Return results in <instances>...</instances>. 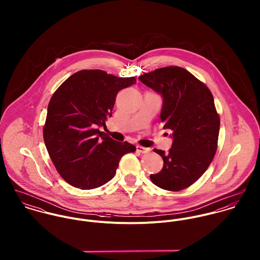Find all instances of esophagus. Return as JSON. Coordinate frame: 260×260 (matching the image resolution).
<instances>
[{
  "label": "esophagus",
  "instance_id": "34e87169",
  "mask_svg": "<svg viewBox=\"0 0 260 260\" xmlns=\"http://www.w3.org/2000/svg\"><path fill=\"white\" fill-rule=\"evenodd\" d=\"M136 148H137L138 152H140V153H142V154H147V153H149V152L151 151L150 148H145V147H142V146H137Z\"/></svg>",
  "mask_w": 260,
  "mask_h": 260
}]
</instances>
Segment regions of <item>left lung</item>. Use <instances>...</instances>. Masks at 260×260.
Listing matches in <instances>:
<instances>
[{"instance_id": "1", "label": "left lung", "mask_w": 260, "mask_h": 260, "mask_svg": "<svg viewBox=\"0 0 260 260\" xmlns=\"http://www.w3.org/2000/svg\"><path fill=\"white\" fill-rule=\"evenodd\" d=\"M139 80L163 98L160 119L172 131L168 153L154 149L163 168L150 179L155 185L180 191L207 170L216 153L220 119L210 90L185 69L170 66L143 74Z\"/></svg>"}]
</instances>
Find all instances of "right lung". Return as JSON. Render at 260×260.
Here are the masks:
<instances>
[{"label":"right lung","mask_w":260,"mask_h":260,"mask_svg":"<svg viewBox=\"0 0 260 260\" xmlns=\"http://www.w3.org/2000/svg\"><path fill=\"white\" fill-rule=\"evenodd\" d=\"M136 83L102 70L70 76L52 96L43 129L48 153L62 178L83 190L114 177L121 157L136 147L99 130L112 116L117 93Z\"/></svg>","instance_id":"right-lung-1"}]
</instances>
